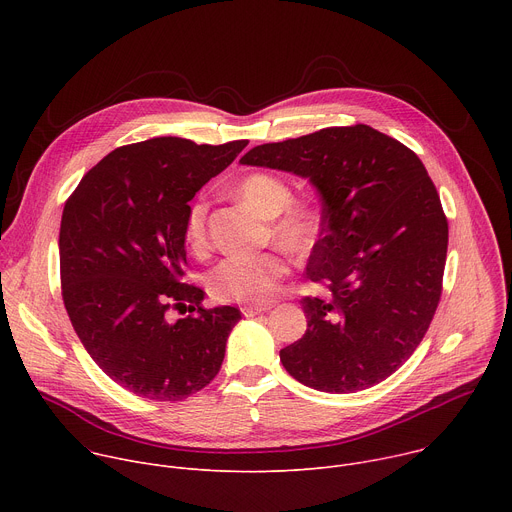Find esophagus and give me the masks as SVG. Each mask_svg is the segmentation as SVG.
<instances>
[{
	"mask_svg": "<svg viewBox=\"0 0 512 512\" xmlns=\"http://www.w3.org/2000/svg\"><path fill=\"white\" fill-rule=\"evenodd\" d=\"M267 310H269V306H245V308H241V312H243L245 318L259 316V314H263V312H267Z\"/></svg>",
	"mask_w": 512,
	"mask_h": 512,
	"instance_id": "obj_1",
	"label": "esophagus"
}]
</instances>
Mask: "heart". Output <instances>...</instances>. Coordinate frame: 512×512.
Masks as SVG:
<instances>
[{"label": "heart", "mask_w": 512, "mask_h": 512, "mask_svg": "<svg viewBox=\"0 0 512 512\" xmlns=\"http://www.w3.org/2000/svg\"><path fill=\"white\" fill-rule=\"evenodd\" d=\"M233 192L259 216L269 218V235L285 251L308 255L316 247L320 237V210L310 202L291 200L294 196L279 176L267 172L247 174L237 182ZM206 212V202L196 200L188 206L184 218V243L196 255L208 249ZM285 271V261L277 253L227 257L208 273L206 287L216 302L265 306L277 296Z\"/></svg>", "instance_id": "heart-1"}]
</instances>
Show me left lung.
<instances>
[{"label":"left lung","instance_id":"left-lung-1","mask_svg":"<svg viewBox=\"0 0 512 512\" xmlns=\"http://www.w3.org/2000/svg\"><path fill=\"white\" fill-rule=\"evenodd\" d=\"M241 164L308 178L322 198L308 277L330 296L302 300L308 330L281 348L285 371L324 393L385 381L419 346L442 296L448 218L425 166L362 123L257 145Z\"/></svg>","mask_w":512,"mask_h":512}]
</instances>
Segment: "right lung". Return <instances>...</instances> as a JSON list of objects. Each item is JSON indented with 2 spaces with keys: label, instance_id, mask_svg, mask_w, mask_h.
I'll list each match as a JSON object with an SVG mask.
<instances>
[{
  "label": "right lung",
  "instance_id": "1",
  "mask_svg": "<svg viewBox=\"0 0 512 512\" xmlns=\"http://www.w3.org/2000/svg\"><path fill=\"white\" fill-rule=\"evenodd\" d=\"M247 143L154 137L121 145L64 204V308L99 369L133 395L182 401L221 371L241 312L202 308L204 291L182 281L184 218L194 194ZM170 309L191 316L170 323Z\"/></svg>",
  "mask_w": 512,
  "mask_h": 512
}]
</instances>
